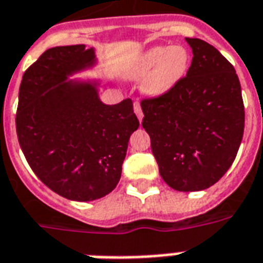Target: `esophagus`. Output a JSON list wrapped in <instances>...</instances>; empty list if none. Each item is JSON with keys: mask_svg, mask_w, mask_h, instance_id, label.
Listing matches in <instances>:
<instances>
[{"mask_svg": "<svg viewBox=\"0 0 263 263\" xmlns=\"http://www.w3.org/2000/svg\"><path fill=\"white\" fill-rule=\"evenodd\" d=\"M134 110H135L136 117L139 118V121H142V118H143V111H142V107H140V103L138 100L134 103Z\"/></svg>", "mask_w": 263, "mask_h": 263, "instance_id": "1", "label": "esophagus"}]
</instances>
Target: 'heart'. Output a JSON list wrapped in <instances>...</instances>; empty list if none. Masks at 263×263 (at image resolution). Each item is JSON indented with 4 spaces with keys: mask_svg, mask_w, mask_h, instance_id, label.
Returning a JSON list of instances; mask_svg holds the SVG:
<instances>
[{
    "mask_svg": "<svg viewBox=\"0 0 263 263\" xmlns=\"http://www.w3.org/2000/svg\"><path fill=\"white\" fill-rule=\"evenodd\" d=\"M189 63V55L183 47H153L140 53L127 70V77L139 78L142 91L149 96H160L168 92L183 77Z\"/></svg>",
    "mask_w": 263,
    "mask_h": 263,
    "instance_id": "heart-1",
    "label": "heart"
}]
</instances>
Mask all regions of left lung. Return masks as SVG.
Returning <instances> with one entry per match:
<instances>
[{
	"label": "left lung",
	"mask_w": 263,
	"mask_h": 263,
	"mask_svg": "<svg viewBox=\"0 0 263 263\" xmlns=\"http://www.w3.org/2000/svg\"><path fill=\"white\" fill-rule=\"evenodd\" d=\"M193 59L168 92L140 102L158 171L170 187L198 192L216 183L237 156L244 105L236 70L216 48L186 38Z\"/></svg>",
	"instance_id": "obj_1"
}]
</instances>
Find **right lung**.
<instances>
[{"instance_id": "1", "label": "right lung", "mask_w": 263, "mask_h": 263, "mask_svg": "<svg viewBox=\"0 0 263 263\" xmlns=\"http://www.w3.org/2000/svg\"><path fill=\"white\" fill-rule=\"evenodd\" d=\"M95 63L93 48L84 44L51 48L26 70L19 88L20 149L44 185L73 201L114 190L139 127L131 99L105 105L98 81L67 80Z\"/></svg>"}]
</instances>
